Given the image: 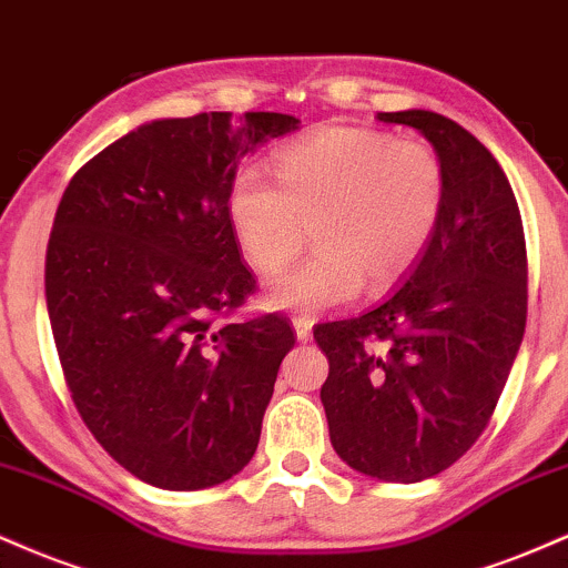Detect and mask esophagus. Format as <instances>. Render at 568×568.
I'll list each match as a JSON object with an SVG mask.
<instances>
[{
	"instance_id": "1",
	"label": "esophagus",
	"mask_w": 568,
	"mask_h": 568,
	"mask_svg": "<svg viewBox=\"0 0 568 568\" xmlns=\"http://www.w3.org/2000/svg\"><path fill=\"white\" fill-rule=\"evenodd\" d=\"M292 326H295V335H297V339H308L311 337V329H313V318H308V316H295L292 318Z\"/></svg>"
}]
</instances>
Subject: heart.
I'll use <instances>...</instances> for the list:
<instances>
[{"mask_svg":"<svg viewBox=\"0 0 568 568\" xmlns=\"http://www.w3.org/2000/svg\"><path fill=\"white\" fill-rule=\"evenodd\" d=\"M273 172L276 183L244 166L229 191L233 239L263 276L303 250L308 229L316 242L305 263L273 282V308L313 316L356 297L364 278L396 282L444 212V164L423 140L332 126L278 151Z\"/></svg>","mask_w":568,"mask_h":568,"instance_id":"1","label":"heart"}]
</instances>
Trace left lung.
Listing matches in <instances>:
<instances>
[{
    "label": "left lung",
    "mask_w": 568,
    "mask_h": 568,
    "mask_svg": "<svg viewBox=\"0 0 568 568\" xmlns=\"http://www.w3.org/2000/svg\"><path fill=\"white\" fill-rule=\"evenodd\" d=\"M415 126L444 164L438 229L388 300L318 324L329 358L322 404L343 463L379 481L417 484L476 444L526 329V242L503 166L442 113H377Z\"/></svg>",
    "instance_id": "8db88e82"
}]
</instances>
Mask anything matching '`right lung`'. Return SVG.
<instances>
[{"label": "right lung", "mask_w": 568, "mask_h": 568, "mask_svg": "<svg viewBox=\"0 0 568 568\" xmlns=\"http://www.w3.org/2000/svg\"><path fill=\"white\" fill-rule=\"evenodd\" d=\"M290 113L156 119L92 156L60 199L44 263L73 404L109 455L170 491L250 463L278 364V316L217 318L255 292L229 220L239 162L297 130Z\"/></svg>", "instance_id": "obj_1"}]
</instances>
